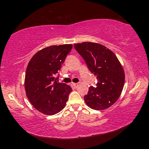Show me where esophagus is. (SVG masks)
Listing matches in <instances>:
<instances>
[{"label":"esophagus","instance_id":"esophagus-1","mask_svg":"<svg viewBox=\"0 0 149 149\" xmlns=\"http://www.w3.org/2000/svg\"><path fill=\"white\" fill-rule=\"evenodd\" d=\"M72 86L76 88V87H77L78 86H79V84H77V83H72Z\"/></svg>","mask_w":149,"mask_h":149}]
</instances>
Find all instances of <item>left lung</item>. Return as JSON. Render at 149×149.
Returning a JSON list of instances; mask_svg holds the SVG:
<instances>
[{
    "mask_svg": "<svg viewBox=\"0 0 149 149\" xmlns=\"http://www.w3.org/2000/svg\"><path fill=\"white\" fill-rule=\"evenodd\" d=\"M74 47L98 80L97 87H90L85 95V102L92 109H107L119 99L124 85L125 73L119 60L112 50L99 43L84 42Z\"/></svg>",
    "mask_w": 149,
    "mask_h": 149,
    "instance_id": "1",
    "label": "left lung"
}]
</instances>
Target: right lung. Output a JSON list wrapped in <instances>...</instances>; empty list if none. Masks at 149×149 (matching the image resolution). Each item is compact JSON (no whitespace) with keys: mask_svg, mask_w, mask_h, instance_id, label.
<instances>
[{"mask_svg":"<svg viewBox=\"0 0 149 149\" xmlns=\"http://www.w3.org/2000/svg\"><path fill=\"white\" fill-rule=\"evenodd\" d=\"M72 45H52L31 58L25 76L26 96L35 108L46 115H54L65 107L72 89L57 82L58 73Z\"/></svg>","mask_w":149,"mask_h":149,"instance_id":"1","label":"right lung"}]
</instances>
